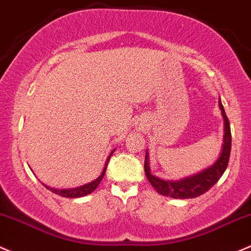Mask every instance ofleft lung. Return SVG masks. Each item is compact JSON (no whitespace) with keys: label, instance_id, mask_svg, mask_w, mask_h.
<instances>
[{"label":"left lung","instance_id":"1","mask_svg":"<svg viewBox=\"0 0 251 251\" xmlns=\"http://www.w3.org/2000/svg\"><path fill=\"white\" fill-rule=\"evenodd\" d=\"M219 107H220L224 117V124H225L224 131H225V133H224V144L221 154L213 166L205 168L204 171L195 174V176L181 179V180H163V179L157 178V176H152L150 173L149 162H148V152H146L144 172H146L149 183L151 184L152 188L156 190L160 195L180 200L194 199V197H199L204 194V192H207L221 178V176H223L226 168H227L228 159H230L231 154V128L230 121L226 117L225 109H224L220 100H219Z\"/></svg>","mask_w":251,"mask_h":251}]
</instances>
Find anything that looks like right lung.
Instances as JSON below:
<instances>
[{
	"mask_svg": "<svg viewBox=\"0 0 251 251\" xmlns=\"http://www.w3.org/2000/svg\"><path fill=\"white\" fill-rule=\"evenodd\" d=\"M113 152H114V150H113L112 152L109 154V156H108L107 159V162H105V166L103 168V171H102L101 176H99L97 179H95L94 181H91V183L89 184H85V185L83 186H79V188H75V189H52V188H49V186L46 185V188L50 190V191H52L54 194H57L60 195V196L62 197H67V199H75V197H83V196H86V195L91 194L92 191H94L95 189L99 186V184L101 183L102 178H103V176L105 174V170H107V166H108V162H109V159L110 156L113 155Z\"/></svg>",
	"mask_w": 251,
	"mask_h": 251,
	"instance_id": "1",
	"label": "right lung"
}]
</instances>
